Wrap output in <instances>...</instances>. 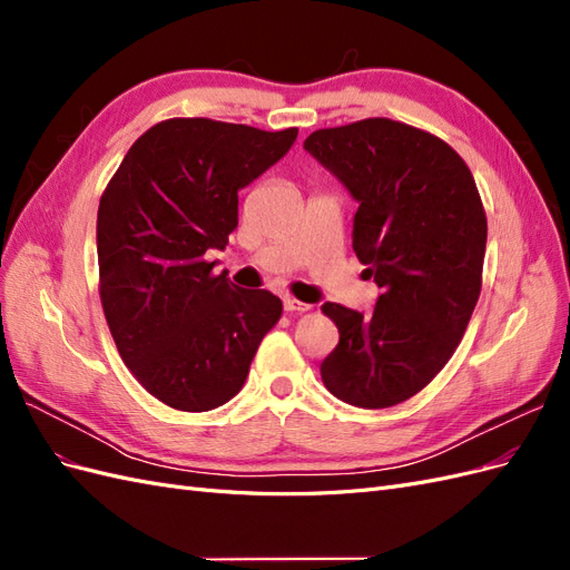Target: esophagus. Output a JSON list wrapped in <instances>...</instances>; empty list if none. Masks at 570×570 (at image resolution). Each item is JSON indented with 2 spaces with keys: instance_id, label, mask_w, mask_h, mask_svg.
<instances>
[{
  "instance_id": "1",
  "label": "esophagus",
  "mask_w": 570,
  "mask_h": 570,
  "mask_svg": "<svg viewBox=\"0 0 570 570\" xmlns=\"http://www.w3.org/2000/svg\"><path fill=\"white\" fill-rule=\"evenodd\" d=\"M283 306H285V312H289V314H304V312H308V308H312V306L295 299V297H285Z\"/></svg>"
}]
</instances>
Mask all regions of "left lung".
Segmentation results:
<instances>
[{"mask_svg":"<svg viewBox=\"0 0 570 570\" xmlns=\"http://www.w3.org/2000/svg\"><path fill=\"white\" fill-rule=\"evenodd\" d=\"M304 149L358 202L352 247L383 292L366 316L321 306L340 331L323 383L361 409L406 402L452 358L480 297L488 218L473 174L440 137L390 118L316 130Z\"/></svg>","mask_w":570,"mask_h":570,"instance_id":"1","label":"left lung"}]
</instances>
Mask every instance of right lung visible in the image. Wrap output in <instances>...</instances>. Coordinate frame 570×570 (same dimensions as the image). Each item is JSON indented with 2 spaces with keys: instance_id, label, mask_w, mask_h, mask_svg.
I'll return each instance as SVG.
<instances>
[{
  "instance_id": "add662e5",
  "label": "right lung",
  "mask_w": 570,
  "mask_h": 570,
  "mask_svg": "<svg viewBox=\"0 0 570 570\" xmlns=\"http://www.w3.org/2000/svg\"><path fill=\"white\" fill-rule=\"evenodd\" d=\"M278 132L168 118L135 140L97 212L99 297L120 358L178 411H212L243 390L283 302L214 275L209 249L237 228V193L281 161Z\"/></svg>"
}]
</instances>
